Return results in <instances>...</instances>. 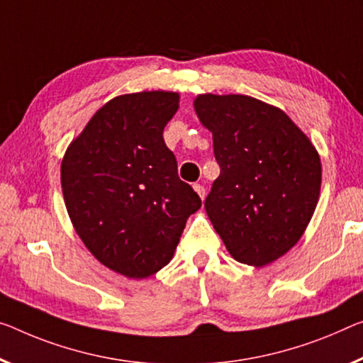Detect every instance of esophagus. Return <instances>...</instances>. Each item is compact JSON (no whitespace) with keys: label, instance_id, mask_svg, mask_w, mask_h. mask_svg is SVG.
<instances>
[{"label":"esophagus","instance_id":"34e87169","mask_svg":"<svg viewBox=\"0 0 363 363\" xmlns=\"http://www.w3.org/2000/svg\"><path fill=\"white\" fill-rule=\"evenodd\" d=\"M193 188H194V191H196V193L199 194V198L204 199V196H206V188H204L203 185H198V183H196V185H193Z\"/></svg>","mask_w":363,"mask_h":363}]
</instances>
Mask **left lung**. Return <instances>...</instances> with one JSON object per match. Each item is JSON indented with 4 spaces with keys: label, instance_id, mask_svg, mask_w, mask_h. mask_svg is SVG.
Listing matches in <instances>:
<instances>
[{
    "label": "left lung",
    "instance_id": "obj_1",
    "mask_svg": "<svg viewBox=\"0 0 363 363\" xmlns=\"http://www.w3.org/2000/svg\"><path fill=\"white\" fill-rule=\"evenodd\" d=\"M194 111L213 133L220 175L204 201L227 252L261 267L302 238L321 188V160L286 111L261 100L199 94Z\"/></svg>",
    "mask_w": 363,
    "mask_h": 363
}]
</instances>
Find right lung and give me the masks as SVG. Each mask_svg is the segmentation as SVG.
Returning <instances> with one entry per match:
<instances>
[{
  "instance_id": "right-lung-1",
  "label": "right lung",
  "mask_w": 363,
  "mask_h": 363,
  "mask_svg": "<svg viewBox=\"0 0 363 363\" xmlns=\"http://www.w3.org/2000/svg\"><path fill=\"white\" fill-rule=\"evenodd\" d=\"M180 94H125L100 107L61 160L71 224L108 269L130 279L155 274L174 258L201 199L178 178L164 128Z\"/></svg>"
}]
</instances>
